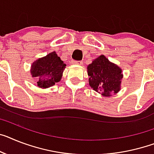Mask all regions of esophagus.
<instances>
[{"label": "esophagus", "instance_id": "1", "mask_svg": "<svg viewBox=\"0 0 154 154\" xmlns=\"http://www.w3.org/2000/svg\"><path fill=\"white\" fill-rule=\"evenodd\" d=\"M74 64H77V65H82V61H73Z\"/></svg>", "mask_w": 154, "mask_h": 154}]
</instances>
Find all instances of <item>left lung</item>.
<instances>
[{"label":"left lung","mask_w":154,"mask_h":154,"mask_svg":"<svg viewBox=\"0 0 154 154\" xmlns=\"http://www.w3.org/2000/svg\"><path fill=\"white\" fill-rule=\"evenodd\" d=\"M88 73L90 77V86L104 96H109L111 93L120 91L122 79L121 69L110 63L104 55H100L88 65Z\"/></svg>","instance_id":"1"}]
</instances>
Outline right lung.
I'll return each instance as SVG.
<instances>
[{
  "label": "right lung",
  "mask_w": 154,
  "mask_h": 154,
  "mask_svg": "<svg viewBox=\"0 0 154 154\" xmlns=\"http://www.w3.org/2000/svg\"><path fill=\"white\" fill-rule=\"evenodd\" d=\"M66 66V65L57 54L53 51L34 62L32 64L30 71L32 77H36L37 86L47 88L60 81Z\"/></svg>",
  "instance_id": "1"
}]
</instances>
